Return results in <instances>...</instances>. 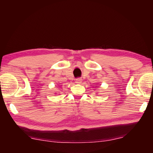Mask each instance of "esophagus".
Here are the masks:
<instances>
[{
  "mask_svg": "<svg viewBox=\"0 0 153 153\" xmlns=\"http://www.w3.org/2000/svg\"><path fill=\"white\" fill-rule=\"evenodd\" d=\"M81 82H82V79H81V78H77V79H76V83L77 84H80V83H81Z\"/></svg>",
  "mask_w": 153,
  "mask_h": 153,
  "instance_id": "esophagus-1",
  "label": "esophagus"
}]
</instances>
